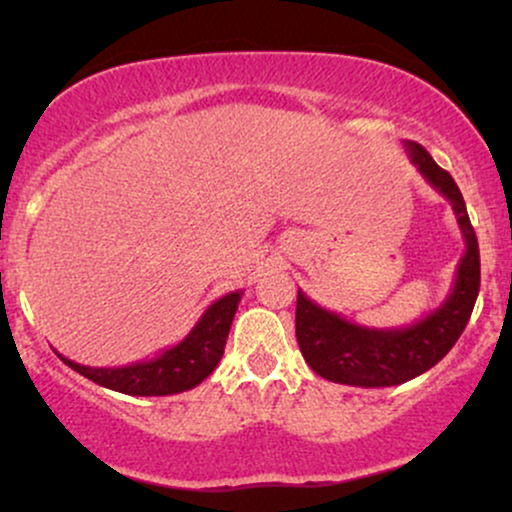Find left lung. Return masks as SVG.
I'll use <instances>...</instances> for the list:
<instances>
[{"label": "left lung", "instance_id": "1", "mask_svg": "<svg viewBox=\"0 0 512 512\" xmlns=\"http://www.w3.org/2000/svg\"><path fill=\"white\" fill-rule=\"evenodd\" d=\"M404 149L428 185L452 204L457 226L464 238V255L457 264L452 291L440 308L419 322L392 330H375L342 315L325 310L298 291L296 339L308 366L325 380L354 387H392L433 368L455 346L467 327L479 296V243L460 187L448 170L433 161L416 142H404Z\"/></svg>", "mask_w": 512, "mask_h": 512}]
</instances>
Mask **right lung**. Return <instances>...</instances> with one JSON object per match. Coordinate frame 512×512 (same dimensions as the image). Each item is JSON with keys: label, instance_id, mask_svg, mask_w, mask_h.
<instances>
[{"label": "right lung", "instance_id": "add662e5", "mask_svg": "<svg viewBox=\"0 0 512 512\" xmlns=\"http://www.w3.org/2000/svg\"><path fill=\"white\" fill-rule=\"evenodd\" d=\"M240 296H243V291H233L211 303L197 320V325L187 332V337L156 358L129 363V366L96 368L81 366V363L69 361L62 354L57 356L76 373L84 375V378L93 380V383L101 387H108V390L122 392V395H178V392L197 387L219 366Z\"/></svg>", "mask_w": 512, "mask_h": 512}]
</instances>
